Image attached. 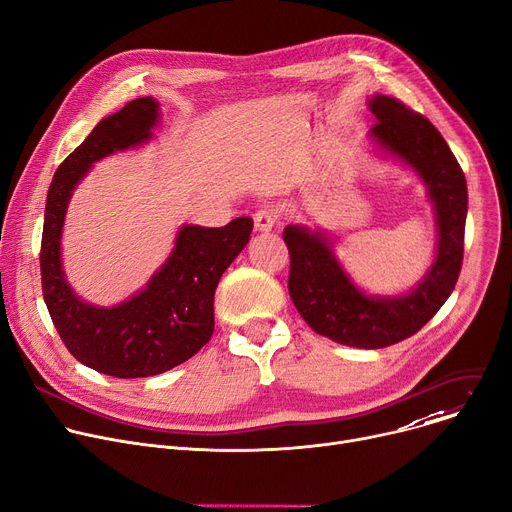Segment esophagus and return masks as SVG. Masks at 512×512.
I'll return each mask as SVG.
<instances>
[{
    "label": "esophagus",
    "instance_id": "esophagus-1",
    "mask_svg": "<svg viewBox=\"0 0 512 512\" xmlns=\"http://www.w3.org/2000/svg\"><path fill=\"white\" fill-rule=\"evenodd\" d=\"M253 220H255V228H257V230L269 232L271 228H274V226L278 224V220H280V210H278L276 206H265V208H261V210L255 212Z\"/></svg>",
    "mask_w": 512,
    "mask_h": 512
}]
</instances>
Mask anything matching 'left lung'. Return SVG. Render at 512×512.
Wrapping results in <instances>:
<instances>
[{
  "instance_id": "8db88e82",
  "label": "left lung",
  "mask_w": 512,
  "mask_h": 512,
  "mask_svg": "<svg viewBox=\"0 0 512 512\" xmlns=\"http://www.w3.org/2000/svg\"><path fill=\"white\" fill-rule=\"evenodd\" d=\"M377 119L370 138L410 164L428 187L436 212V259L424 280L395 298L366 296L337 263L329 238L304 226H286L290 253L288 292L300 317L331 342L377 350L418 333L455 290L463 263L467 183L463 170L438 129L401 100L370 98Z\"/></svg>"
}]
</instances>
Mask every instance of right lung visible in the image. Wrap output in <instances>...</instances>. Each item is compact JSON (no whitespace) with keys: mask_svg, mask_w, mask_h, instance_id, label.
<instances>
[{"mask_svg":"<svg viewBox=\"0 0 512 512\" xmlns=\"http://www.w3.org/2000/svg\"><path fill=\"white\" fill-rule=\"evenodd\" d=\"M158 102L135 98L102 119L67 156L51 181L41 241V282L53 325L82 364L117 379L152 377L195 356L214 333V292L234 257L245 249L253 220L222 228L183 226L177 245L148 286L117 306L82 302L61 269V230L74 187L92 162L152 138Z\"/></svg>","mask_w":512,"mask_h":512,"instance_id":"add662e5","label":"right lung"}]
</instances>
